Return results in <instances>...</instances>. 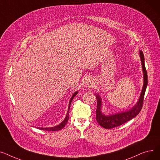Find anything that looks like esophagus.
<instances>
[{
	"label": "esophagus",
	"instance_id": "esophagus-1",
	"mask_svg": "<svg viewBox=\"0 0 160 160\" xmlns=\"http://www.w3.org/2000/svg\"><path fill=\"white\" fill-rule=\"evenodd\" d=\"M93 81L91 79H87L86 81V85L88 87H92L93 86Z\"/></svg>",
	"mask_w": 160,
	"mask_h": 160
}]
</instances>
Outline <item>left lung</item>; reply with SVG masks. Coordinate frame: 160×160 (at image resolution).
<instances>
[{"instance_id": "1", "label": "left lung", "mask_w": 160, "mask_h": 160, "mask_svg": "<svg viewBox=\"0 0 160 160\" xmlns=\"http://www.w3.org/2000/svg\"><path fill=\"white\" fill-rule=\"evenodd\" d=\"M139 53L141 62H142V67L143 76V84L142 92H141L140 96L139 97V99L134 106H132L128 110H125L121 112H116V113H112L107 115L102 112V102L101 95L99 93H96V96L97 98L96 120L99 125L103 128L110 129L123 125V123H126V122L136 118L139 113L141 110H142L144 95L147 87L148 79L147 73L145 69L143 53L142 51L140 50H139Z\"/></svg>"}]
</instances>
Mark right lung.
Returning <instances> with one entry per match:
<instances>
[{
  "mask_svg": "<svg viewBox=\"0 0 160 160\" xmlns=\"http://www.w3.org/2000/svg\"><path fill=\"white\" fill-rule=\"evenodd\" d=\"M78 93V91H76L75 92L73 93V94L72 96L70 99V101H69V104H68V111H67V115H66L64 120L61 122V123H59V125H56V126H54V127H37V128H39L40 130H47V131H58V130H61L62 128H63L65 125H67V122L68 121V119H69V110H70V105L72 103V101L73 99V98L76 96L77 94Z\"/></svg>",
  "mask_w": 160,
  "mask_h": 160,
  "instance_id": "add662e5",
  "label": "right lung"
}]
</instances>
